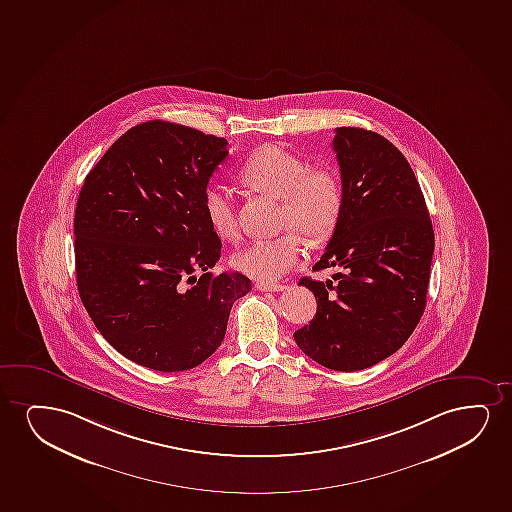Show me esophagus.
<instances>
[{"mask_svg":"<svg viewBox=\"0 0 512 512\" xmlns=\"http://www.w3.org/2000/svg\"><path fill=\"white\" fill-rule=\"evenodd\" d=\"M255 288L259 290V292H283L285 290V285H276V283H257Z\"/></svg>","mask_w":512,"mask_h":512,"instance_id":"obj_1","label":"esophagus"}]
</instances>
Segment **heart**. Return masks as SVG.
<instances>
[{"label":"heart","instance_id":"obj_1","mask_svg":"<svg viewBox=\"0 0 512 512\" xmlns=\"http://www.w3.org/2000/svg\"><path fill=\"white\" fill-rule=\"evenodd\" d=\"M241 179L283 203V226L295 231L278 238L253 239L234 253L233 266L260 283H274L297 266L302 238L321 243L332 236L344 208L339 177L328 168H309L297 154L274 144L255 149L239 168ZM206 222L220 239L238 238V208L231 189L210 186L203 196Z\"/></svg>","mask_w":512,"mask_h":512}]
</instances>
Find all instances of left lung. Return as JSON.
<instances>
[{"label": "left lung", "instance_id": "left-lung-1", "mask_svg": "<svg viewBox=\"0 0 512 512\" xmlns=\"http://www.w3.org/2000/svg\"><path fill=\"white\" fill-rule=\"evenodd\" d=\"M344 208L312 271L340 267L326 283L302 278L318 311L293 333L300 351L337 372L391 356L419 325L427 300L434 231L412 166L363 128L335 130Z\"/></svg>", "mask_w": 512, "mask_h": 512}]
</instances>
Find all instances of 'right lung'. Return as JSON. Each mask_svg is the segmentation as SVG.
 <instances>
[{
	"label": "right lung",
	"instance_id": "obj_1",
	"mask_svg": "<svg viewBox=\"0 0 512 512\" xmlns=\"http://www.w3.org/2000/svg\"><path fill=\"white\" fill-rule=\"evenodd\" d=\"M227 154L222 137L146 121L123 133L83 182L74 213L78 292L102 337L137 365H201L252 288L245 274L208 273L222 243L203 196Z\"/></svg>",
	"mask_w": 512,
	"mask_h": 512
}]
</instances>
